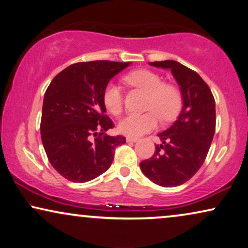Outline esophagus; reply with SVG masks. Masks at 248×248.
Returning <instances> with one entry per match:
<instances>
[{"instance_id": "1", "label": "esophagus", "mask_w": 248, "mask_h": 248, "mask_svg": "<svg viewBox=\"0 0 248 248\" xmlns=\"http://www.w3.org/2000/svg\"><path fill=\"white\" fill-rule=\"evenodd\" d=\"M126 140L128 143H136L137 141V138H134V137H127Z\"/></svg>"}]
</instances>
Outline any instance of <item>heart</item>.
I'll list each match as a JSON object with an SVG mask.
<instances>
[{
    "label": "heart",
    "instance_id": "1",
    "mask_svg": "<svg viewBox=\"0 0 248 248\" xmlns=\"http://www.w3.org/2000/svg\"><path fill=\"white\" fill-rule=\"evenodd\" d=\"M124 80L147 94L143 114L130 113L119 121L118 130L128 137H140L157 127L158 117L163 121L173 120L179 114L183 96L176 85L164 82L160 75L150 70H136L128 74ZM103 103L112 114H119L124 108V94L117 82L110 81L103 92Z\"/></svg>",
    "mask_w": 248,
    "mask_h": 248
}]
</instances>
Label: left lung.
I'll list each match as a JSON object with an SVG mask.
<instances>
[{"label": "left lung", "mask_w": 248, "mask_h": 248, "mask_svg": "<svg viewBox=\"0 0 248 248\" xmlns=\"http://www.w3.org/2000/svg\"><path fill=\"white\" fill-rule=\"evenodd\" d=\"M170 69L180 86L184 107L176 122L158 134L153 156L140 162L148 179L162 187H177L189 180L205 161L216 131V102L212 92L196 71L179 62H150Z\"/></svg>", "instance_id": "left-lung-1"}]
</instances>
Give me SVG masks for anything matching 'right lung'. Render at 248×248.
Instances as JSON below:
<instances>
[{"label": "right lung", "instance_id": "1", "mask_svg": "<svg viewBox=\"0 0 248 248\" xmlns=\"http://www.w3.org/2000/svg\"><path fill=\"white\" fill-rule=\"evenodd\" d=\"M130 62H77L55 76L44 95L41 136L52 167L72 183H86L105 172L121 135L108 136L114 127L105 114L103 92L111 78ZM95 138L93 140V136Z\"/></svg>", "mask_w": 248, "mask_h": 248}]
</instances>
